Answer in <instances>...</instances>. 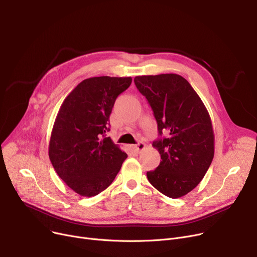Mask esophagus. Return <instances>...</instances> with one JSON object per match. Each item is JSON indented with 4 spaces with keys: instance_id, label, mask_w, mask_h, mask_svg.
I'll return each instance as SVG.
<instances>
[{
    "instance_id": "obj_1",
    "label": "esophagus",
    "mask_w": 257,
    "mask_h": 257,
    "mask_svg": "<svg viewBox=\"0 0 257 257\" xmlns=\"http://www.w3.org/2000/svg\"><path fill=\"white\" fill-rule=\"evenodd\" d=\"M134 148H136V150L138 151V152H140V151H143L145 148H146V144H144V143H139V144H137L136 146H134Z\"/></svg>"
}]
</instances>
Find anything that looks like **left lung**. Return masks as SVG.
I'll list each match as a JSON object with an SVG mask.
<instances>
[{
    "label": "left lung",
    "mask_w": 257,
    "mask_h": 257,
    "mask_svg": "<svg viewBox=\"0 0 257 257\" xmlns=\"http://www.w3.org/2000/svg\"><path fill=\"white\" fill-rule=\"evenodd\" d=\"M138 89L149 102L158 132L153 142L161 160L147 172L149 182L170 198H180L203 179L214 154V136L205 105L188 81L177 74L137 76Z\"/></svg>",
    "instance_id": "1"
}]
</instances>
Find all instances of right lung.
I'll use <instances>...</instances> for the list:
<instances>
[{
  "mask_svg": "<svg viewBox=\"0 0 257 257\" xmlns=\"http://www.w3.org/2000/svg\"><path fill=\"white\" fill-rule=\"evenodd\" d=\"M131 77H92L80 82L60 106L49 144V157L58 176L83 197L109 186L127 154L105 138L115 99Z\"/></svg>",
  "mask_w": 257,
  "mask_h": 257,
  "instance_id": "1",
  "label": "right lung"
}]
</instances>
